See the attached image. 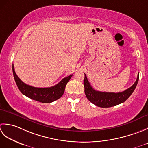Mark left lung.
Listing matches in <instances>:
<instances>
[{"label": "left lung", "instance_id": "obj_1", "mask_svg": "<svg viewBox=\"0 0 148 148\" xmlns=\"http://www.w3.org/2000/svg\"><path fill=\"white\" fill-rule=\"evenodd\" d=\"M138 78H139V75L138 74L135 82L130 88L126 89L124 91L117 93L107 92L96 91L93 89L85 74V78L84 80V86L85 89L84 92L87 98L96 106L103 108L114 107L125 102L130 96L137 85Z\"/></svg>", "mask_w": 148, "mask_h": 148}]
</instances>
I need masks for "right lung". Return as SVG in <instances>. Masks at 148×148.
<instances>
[{
    "mask_svg": "<svg viewBox=\"0 0 148 148\" xmlns=\"http://www.w3.org/2000/svg\"><path fill=\"white\" fill-rule=\"evenodd\" d=\"M15 82L20 92L28 98L41 103H51L60 98L64 94L65 87L73 75L65 77L56 86L50 87H35L25 84L15 73L14 65L12 66Z\"/></svg>",
    "mask_w": 148,
    "mask_h": 148,
    "instance_id": "right-lung-1",
    "label": "right lung"
}]
</instances>
